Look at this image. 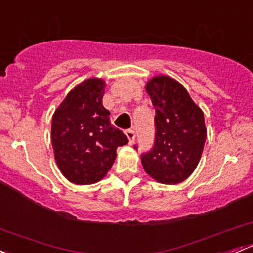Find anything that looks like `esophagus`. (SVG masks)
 Returning a JSON list of instances; mask_svg holds the SVG:
<instances>
[{"mask_svg":"<svg viewBox=\"0 0 253 253\" xmlns=\"http://www.w3.org/2000/svg\"><path fill=\"white\" fill-rule=\"evenodd\" d=\"M125 134H126V137L128 138V144H133L134 138H136V134H134L133 129H127V131L125 132Z\"/></svg>","mask_w":253,"mask_h":253,"instance_id":"34e87169","label":"esophagus"}]
</instances>
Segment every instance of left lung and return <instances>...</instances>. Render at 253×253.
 <instances>
[{"mask_svg":"<svg viewBox=\"0 0 253 253\" xmlns=\"http://www.w3.org/2000/svg\"><path fill=\"white\" fill-rule=\"evenodd\" d=\"M155 108V142L142 154L144 171L155 181L176 185L185 181L200 163L207 138L205 115L185 86L169 76L145 83Z\"/></svg>","mask_w":253,"mask_h":253,"instance_id":"obj_1","label":"left lung"}]
</instances>
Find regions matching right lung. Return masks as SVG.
I'll return each mask as SVG.
<instances>
[{
	"instance_id": "right-lung-1",
	"label": "right lung",
	"mask_w": 253,
	"mask_h": 253,
	"mask_svg": "<svg viewBox=\"0 0 253 253\" xmlns=\"http://www.w3.org/2000/svg\"><path fill=\"white\" fill-rule=\"evenodd\" d=\"M106 83L88 78L67 94L52 115L51 142L56 164L76 185H91L104 178L116 159L117 147L128 138L110 122L103 105Z\"/></svg>"
}]
</instances>
